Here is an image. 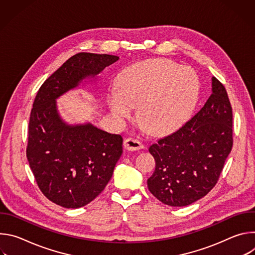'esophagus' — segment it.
<instances>
[{"mask_svg": "<svg viewBox=\"0 0 255 255\" xmlns=\"http://www.w3.org/2000/svg\"><path fill=\"white\" fill-rule=\"evenodd\" d=\"M124 147L129 151H136V150L142 149L144 146L139 140L135 138H127L124 141Z\"/></svg>", "mask_w": 255, "mask_h": 255, "instance_id": "34e87169", "label": "esophagus"}]
</instances>
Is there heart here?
<instances>
[{
  "label": "heart",
  "mask_w": 255,
  "mask_h": 255,
  "mask_svg": "<svg viewBox=\"0 0 255 255\" xmlns=\"http://www.w3.org/2000/svg\"><path fill=\"white\" fill-rule=\"evenodd\" d=\"M200 94V79L189 66L168 59L134 64L118 79V88L108 96L111 112L120 119L130 118L133 108L138 119L154 134L170 131L183 123Z\"/></svg>",
  "instance_id": "heart-1"
}]
</instances>
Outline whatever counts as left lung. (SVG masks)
I'll return each instance as SVG.
<instances>
[{
  "label": "left lung",
  "instance_id": "left-lung-1",
  "mask_svg": "<svg viewBox=\"0 0 255 255\" xmlns=\"http://www.w3.org/2000/svg\"><path fill=\"white\" fill-rule=\"evenodd\" d=\"M232 107L225 87L215 77L212 95L201 110L173 133L149 147L155 170L150 193L171 207L188 206L217 184L233 145Z\"/></svg>",
  "mask_w": 255,
  "mask_h": 255
}]
</instances>
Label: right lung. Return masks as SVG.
<instances>
[{"label":"right lung","mask_w":255,"mask_h":255,"mask_svg":"<svg viewBox=\"0 0 255 255\" xmlns=\"http://www.w3.org/2000/svg\"><path fill=\"white\" fill-rule=\"evenodd\" d=\"M118 59L110 54L78 53L53 72L35 97L27 159L42 194L63 208L84 207L103 192L122 155L123 138L91 123L67 125L57 113L55 100Z\"/></svg>","instance_id":"1"}]
</instances>
